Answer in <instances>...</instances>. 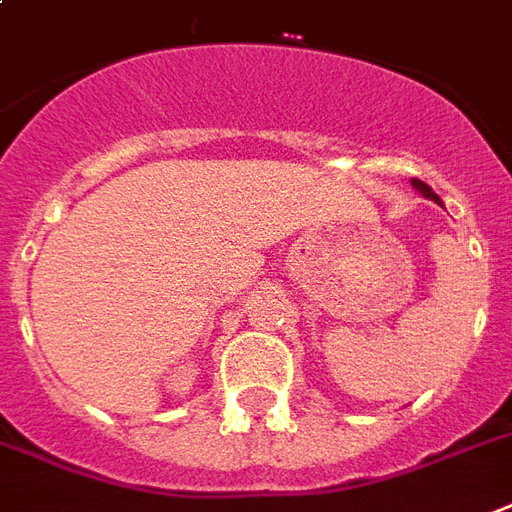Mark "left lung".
<instances>
[{"instance_id":"8db88e82","label":"left lung","mask_w":512,"mask_h":512,"mask_svg":"<svg viewBox=\"0 0 512 512\" xmlns=\"http://www.w3.org/2000/svg\"><path fill=\"white\" fill-rule=\"evenodd\" d=\"M413 187H416V190H421V193L427 195V198H432L435 204H440V198L432 193V187H429V185H424V182H419V179H413Z\"/></svg>"}]
</instances>
